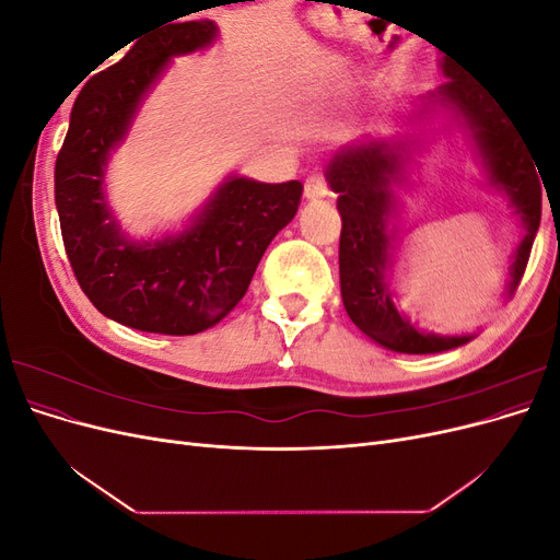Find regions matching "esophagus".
Here are the masks:
<instances>
[{
  "mask_svg": "<svg viewBox=\"0 0 560 560\" xmlns=\"http://www.w3.org/2000/svg\"><path fill=\"white\" fill-rule=\"evenodd\" d=\"M329 194H331L329 184L322 175H311L306 179V186H303V196H306V200H319V198H327Z\"/></svg>",
  "mask_w": 560,
  "mask_h": 560,
  "instance_id": "34e87169",
  "label": "esophagus"
}]
</instances>
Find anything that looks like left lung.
<instances>
[{
  "instance_id": "obj_1",
  "label": "left lung",
  "mask_w": 560,
  "mask_h": 560,
  "mask_svg": "<svg viewBox=\"0 0 560 560\" xmlns=\"http://www.w3.org/2000/svg\"><path fill=\"white\" fill-rule=\"evenodd\" d=\"M442 72L448 81L422 97V103L430 109L439 105L460 118L474 151L483 161L488 184L504 191L521 217L525 233L514 252L506 284V294L512 296L528 266L541 219L539 167L535 171L533 151L518 135L512 116L486 89L457 72L448 58L442 62ZM409 144L404 142L366 140L336 151L327 165V179L334 194H338L336 208L343 222L338 245L341 296L354 325L383 348L406 354L444 352L465 346L474 336L420 331L397 311L387 282L389 249L395 238L393 222L397 217L395 184L409 179Z\"/></svg>"
}]
</instances>
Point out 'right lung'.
Segmentation results:
<instances>
[{
  "mask_svg": "<svg viewBox=\"0 0 560 560\" xmlns=\"http://www.w3.org/2000/svg\"><path fill=\"white\" fill-rule=\"evenodd\" d=\"M214 39L212 21H171L140 37L81 89L56 161L62 243L81 290L100 313L140 331L189 336L224 319L301 202L296 179L233 175L189 226L154 243L128 241L112 214L103 189L112 151L167 62Z\"/></svg>",
  "mask_w": 560,
  "mask_h": 560,
  "instance_id": "obj_1",
  "label": "right lung"
}]
</instances>
